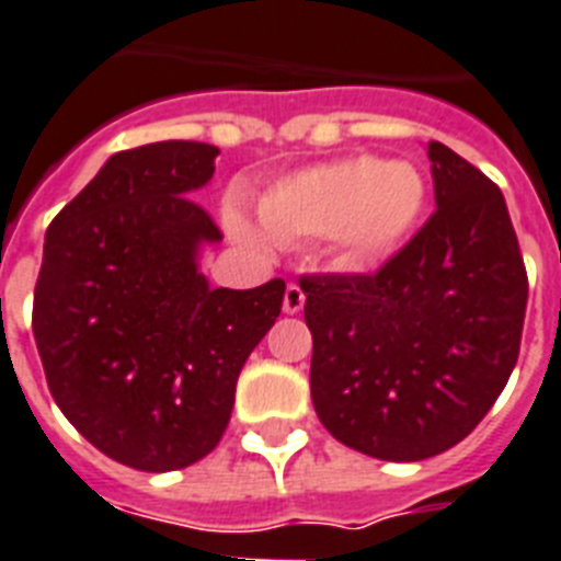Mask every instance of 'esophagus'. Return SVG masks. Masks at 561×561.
Returning a JSON list of instances; mask_svg holds the SVG:
<instances>
[{"mask_svg":"<svg viewBox=\"0 0 561 561\" xmlns=\"http://www.w3.org/2000/svg\"><path fill=\"white\" fill-rule=\"evenodd\" d=\"M304 300H307V295H304V289H300L298 284H289L284 291V312L286 314H298L300 309H304Z\"/></svg>","mask_w":561,"mask_h":561,"instance_id":"obj_1","label":"esophagus"}]
</instances>
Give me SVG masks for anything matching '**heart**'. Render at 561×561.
Returning <instances> with one entry per match:
<instances>
[{"instance_id": "obj_1", "label": "heart", "mask_w": 561, "mask_h": 561, "mask_svg": "<svg viewBox=\"0 0 561 561\" xmlns=\"http://www.w3.org/2000/svg\"><path fill=\"white\" fill-rule=\"evenodd\" d=\"M424 194V178L415 165L358 154L284 178L263 194L257 217L275 243L330 238L341 266L367 270L410 234ZM229 226L249 243L263 238L238 211L229 215Z\"/></svg>"}]
</instances>
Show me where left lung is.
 <instances>
[{
	"label": "left lung",
	"mask_w": 561,
	"mask_h": 561,
	"mask_svg": "<svg viewBox=\"0 0 561 561\" xmlns=\"http://www.w3.org/2000/svg\"><path fill=\"white\" fill-rule=\"evenodd\" d=\"M436 211L373 275H307L312 404L346 447L421 461L467 438L511 378L527 272L499 186L427 146Z\"/></svg>",
	"instance_id": "left-lung-1"
}]
</instances>
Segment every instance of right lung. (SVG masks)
Wrapping results in <instances>:
<instances>
[{"mask_svg":"<svg viewBox=\"0 0 561 561\" xmlns=\"http://www.w3.org/2000/svg\"><path fill=\"white\" fill-rule=\"evenodd\" d=\"M215 157L188 140L119 151L45 231L34 337L50 396L96 450L146 473L215 450L284 307L280 277L211 289L197 272L201 243L224 240L188 197Z\"/></svg>","mask_w":561,"mask_h":561,"instance_id":"1","label":"right lung"}]
</instances>
